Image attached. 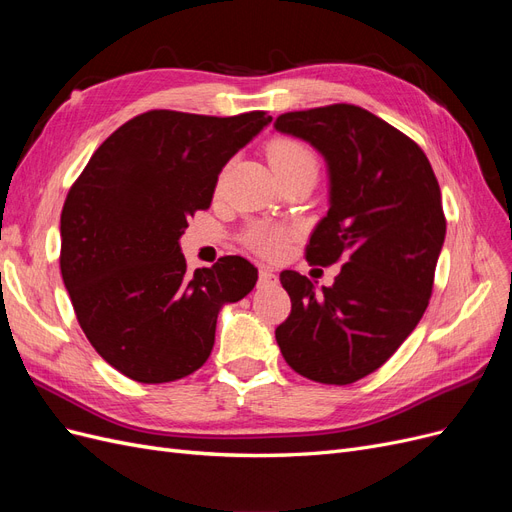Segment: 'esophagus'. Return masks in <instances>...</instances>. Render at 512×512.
<instances>
[{
    "instance_id": "34e87169",
    "label": "esophagus",
    "mask_w": 512,
    "mask_h": 512,
    "mask_svg": "<svg viewBox=\"0 0 512 512\" xmlns=\"http://www.w3.org/2000/svg\"><path fill=\"white\" fill-rule=\"evenodd\" d=\"M275 282H277L275 273L269 267H260V271H258V286H271Z\"/></svg>"
}]
</instances>
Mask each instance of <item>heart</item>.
Instances as JSON below:
<instances>
[{"label":"heart","mask_w":512,"mask_h":512,"mask_svg":"<svg viewBox=\"0 0 512 512\" xmlns=\"http://www.w3.org/2000/svg\"><path fill=\"white\" fill-rule=\"evenodd\" d=\"M267 156L277 175L288 173V170H297V168L318 170L316 151L307 143L299 141V138H290V136L275 138V141L269 143L267 147ZM292 232L294 230L290 226L258 222L243 232V243L258 256L277 258L286 252Z\"/></svg>","instance_id":"b5f03b06"}]
</instances>
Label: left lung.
<instances>
[{
    "instance_id": "obj_1",
    "label": "left lung",
    "mask_w": 512,
    "mask_h": 512,
    "mask_svg": "<svg viewBox=\"0 0 512 512\" xmlns=\"http://www.w3.org/2000/svg\"><path fill=\"white\" fill-rule=\"evenodd\" d=\"M275 130L329 164L331 207L305 247L309 265L344 262L331 288L282 271L290 314L275 329L286 363L322 384L382 367L423 318L446 235L433 168L410 136L354 104L292 111Z\"/></svg>"
}]
</instances>
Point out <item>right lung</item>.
I'll return each mask as SVG.
<instances>
[{
    "mask_svg": "<svg viewBox=\"0 0 512 512\" xmlns=\"http://www.w3.org/2000/svg\"><path fill=\"white\" fill-rule=\"evenodd\" d=\"M265 111L232 117L156 108L94 151L61 209L59 269L89 344L143 384L205 365L220 307L250 292L241 256L188 271L179 237L211 207L224 164L267 126Z\"/></svg>",
    "mask_w": 512,
    "mask_h": 512,
    "instance_id": "obj_1",
    "label": "right lung"
}]
</instances>
